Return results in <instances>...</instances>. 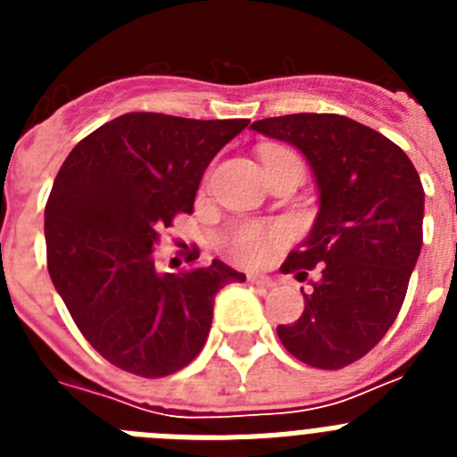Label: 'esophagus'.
Returning <instances> with one entry per match:
<instances>
[{"label": "esophagus", "instance_id": "34e87169", "mask_svg": "<svg viewBox=\"0 0 457 457\" xmlns=\"http://www.w3.org/2000/svg\"><path fill=\"white\" fill-rule=\"evenodd\" d=\"M249 281H252V284H256L258 288H274V278H270V277H258V274H249Z\"/></svg>", "mask_w": 457, "mask_h": 457}]
</instances>
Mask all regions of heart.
Masks as SVG:
<instances>
[{
  "mask_svg": "<svg viewBox=\"0 0 457 457\" xmlns=\"http://www.w3.org/2000/svg\"><path fill=\"white\" fill-rule=\"evenodd\" d=\"M288 240L281 224H240L224 237V252L240 265H265Z\"/></svg>",
  "mask_w": 457,
  "mask_h": 457,
  "instance_id": "obj_1",
  "label": "heart"
}]
</instances>
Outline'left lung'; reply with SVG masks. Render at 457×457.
Returning a JSON list of instances; mask_svg holds the SVG:
<instances>
[{
	"instance_id": "obj_1",
	"label": "left lung",
	"mask_w": 457,
	"mask_h": 457,
	"mask_svg": "<svg viewBox=\"0 0 457 457\" xmlns=\"http://www.w3.org/2000/svg\"><path fill=\"white\" fill-rule=\"evenodd\" d=\"M252 130L306 157L318 185V217L281 272L306 281L304 311L277 334L313 369L353 364L394 325L423 242V185L410 157L348 116L288 114Z\"/></svg>"
}]
</instances>
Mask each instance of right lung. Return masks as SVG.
I'll list each match as a JSON object with an SVG mask.
<instances>
[{
  "label": "right lung",
  "mask_w": 457,
  "mask_h": 457,
  "mask_svg": "<svg viewBox=\"0 0 457 457\" xmlns=\"http://www.w3.org/2000/svg\"><path fill=\"white\" fill-rule=\"evenodd\" d=\"M247 125L132 112L84 137L56 173L46 205L47 270L109 364L141 378L180 370L204 348L215 295L245 281L217 258L160 274L153 253L173 217L192 212L212 157Z\"/></svg>",
  "instance_id": "right-lung-1"
}]
</instances>
